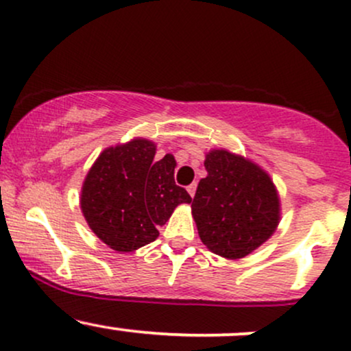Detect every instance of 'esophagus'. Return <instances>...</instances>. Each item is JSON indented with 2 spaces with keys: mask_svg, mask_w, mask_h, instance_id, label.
<instances>
[{
  "mask_svg": "<svg viewBox=\"0 0 351 351\" xmlns=\"http://www.w3.org/2000/svg\"><path fill=\"white\" fill-rule=\"evenodd\" d=\"M186 190H188V193H190V196H191V198H193V196H195V193H196V183H191V184H190V186H188V188H186Z\"/></svg>",
  "mask_w": 351,
  "mask_h": 351,
  "instance_id": "obj_1",
  "label": "esophagus"
}]
</instances>
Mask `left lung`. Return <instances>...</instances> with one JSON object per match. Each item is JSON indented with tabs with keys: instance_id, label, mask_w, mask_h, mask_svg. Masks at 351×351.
Here are the masks:
<instances>
[{
	"instance_id": "1",
	"label": "left lung",
	"mask_w": 351,
	"mask_h": 351,
	"mask_svg": "<svg viewBox=\"0 0 351 351\" xmlns=\"http://www.w3.org/2000/svg\"><path fill=\"white\" fill-rule=\"evenodd\" d=\"M205 168L191 203L203 245L226 260L250 255L278 228L282 203L275 183L255 161L225 148L210 149Z\"/></svg>"
}]
</instances>
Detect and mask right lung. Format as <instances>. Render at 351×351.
<instances>
[{
	"label": "right lung",
	"instance_id": "right-lung-1",
	"mask_svg": "<svg viewBox=\"0 0 351 351\" xmlns=\"http://www.w3.org/2000/svg\"><path fill=\"white\" fill-rule=\"evenodd\" d=\"M156 145L146 138L108 146L86 173L80 205L96 237L119 253L134 252L158 238V226L191 196L175 183L176 161H155Z\"/></svg>",
	"mask_w": 351,
	"mask_h": 351
}]
</instances>
